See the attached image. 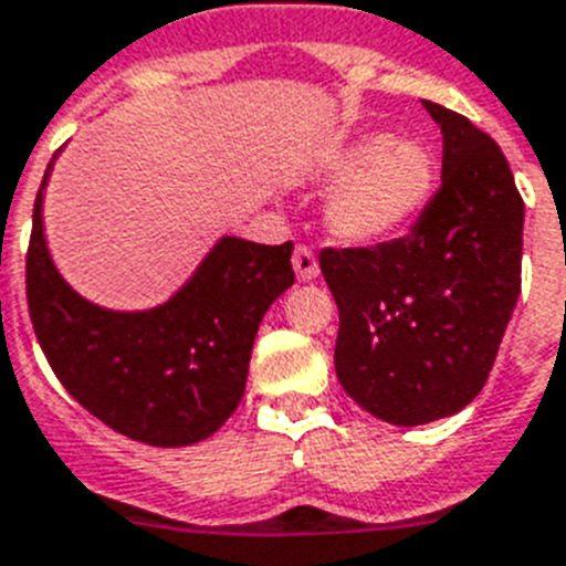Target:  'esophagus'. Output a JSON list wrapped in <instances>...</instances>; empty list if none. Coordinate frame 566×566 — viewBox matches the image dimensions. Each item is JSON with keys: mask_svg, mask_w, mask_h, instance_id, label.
Wrapping results in <instances>:
<instances>
[{"mask_svg": "<svg viewBox=\"0 0 566 566\" xmlns=\"http://www.w3.org/2000/svg\"><path fill=\"white\" fill-rule=\"evenodd\" d=\"M293 270H296V279H300V282H311V279H317V273H319L317 255L311 252V247H305V243H296V249H293Z\"/></svg>", "mask_w": 566, "mask_h": 566, "instance_id": "34e87169", "label": "esophagus"}]
</instances>
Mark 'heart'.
Wrapping results in <instances>:
<instances>
[{
    "label": "heart",
    "instance_id": "b5f03b06",
    "mask_svg": "<svg viewBox=\"0 0 566 566\" xmlns=\"http://www.w3.org/2000/svg\"><path fill=\"white\" fill-rule=\"evenodd\" d=\"M434 155L420 140L376 135L328 164L340 185L328 199V231L344 243L370 247L408 229L434 190Z\"/></svg>",
    "mask_w": 566,
    "mask_h": 566
}]
</instances>
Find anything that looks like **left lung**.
Instances as JSON below:
<instances>
[{"mask_svg":"<svg viewBox=\"0 0 566 566\" xmlns=\"http://www.w3.org/2000/svg\"><path fill=\"white\" fill-rule=\"evenodd\" d=\"M443 132L440 188L405 238L319 249L340 311L335 370L364 411L420 426L484 387L520 296L523 196L502 149L464 114L422 102Z\"/></svg>","mask_w":566,"mask_h":566,"instance_id":"8db88e82","label":"left lung"}]
</instances>
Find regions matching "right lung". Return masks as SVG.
<instances>
[{
	"label": "right lung",
	"mask_w": 566,
	"mask_h": 566,
	"mask_svg": "<svg viewBox=\"0 0 566 566\" xmlns=\"http://www.w3.org/2000/svg\"><path fill=\"white\" fill-rule=\"evenodd\" d=\"M46 176L34 199L25 300L57 381L108 429L149 447L211 438L243 399L261 317L293 284V243L222 238L161 308H96L49 258L40 220Z\"/></svg>",
	"instance_id": "obj_1"
}]
</instances>
